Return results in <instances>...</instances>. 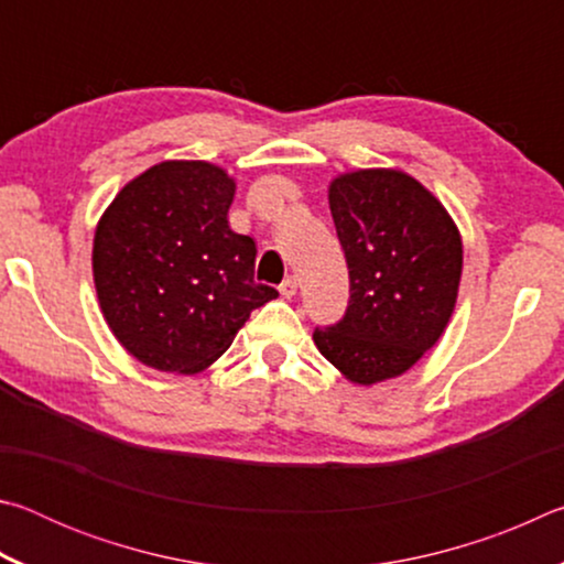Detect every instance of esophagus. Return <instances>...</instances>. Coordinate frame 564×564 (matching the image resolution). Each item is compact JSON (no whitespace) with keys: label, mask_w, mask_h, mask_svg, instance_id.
<instances>
[{"label":"esophagus","mask_w":564,"mask_h":564,"mask_svg":"<svg viewBox=\"0 0 564 564\" xmlns=\"http://www.w3.org/2000/svg\"><path fill=\"white\" fill-rule=\"evenodd\" d=\"M279 291H281V295L283 299H293L295 293H299V279H295V275H289V279H285L281 285H279Z\"/></svg>","instance_id":"34e87169"}]
</instances>
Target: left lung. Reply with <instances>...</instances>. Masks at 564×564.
<instances>
[{
    "label": "left lung",
    "instance_id": "8db88e82",
    "mask_svg": "<svg viewBox=\"0 0 564 564\" xmlns=\"http://www.w3.org/2000/svg\"><path fill=\"white\" fill-rule=\"evenodd\" d=\"M328 204L350 301L313 340L343 378L370 388L408 373L441 340L460 289L463 238L441 198L400 169L343 171Z\"/></svg>",
    "mask_w": 564,
    "mask_h": 564
}]
</instances>
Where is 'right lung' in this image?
<instances>
[{
  "mask_svg": "<svg viewBox=\"0 0 564 564\" xmlns=\"http://www.w3.org/2000/svg\"><path fill=\"white\" fill-rule=\"evenodd\" d=\"M234 194L224 166L166 159L133 176L94 231L101 316L129 356L161 373H202L253 308L279 299L253 281V238L228 226Z\"/></svg>",
  "mask_w": 564,
  "mask_h": 564,
  "instance_id": "1",
  "label": "right lung"
}]
</instances>
